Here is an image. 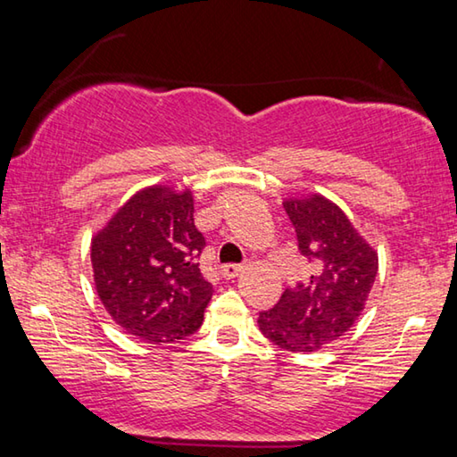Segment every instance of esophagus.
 <instances>
[{
  "instance_id": "1",
  "label": "esophagus",
  "mask_w": 457,
  "mask_h": 457,
  "mask_svg": "<svg viewBox=\"0 0 457 457\" xmlns=\"http://www.w3.org/2000/svg\"><path fill=\"white\" fill-rule=\"evenodd\" d=\"M242 272H244V266H237V264L221 266V276L226 278V280H231V278H237Z\"/></svg>"
}]
</instances>
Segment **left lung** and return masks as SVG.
Returning a JSON list of instances; mask_svg holds the SVG:
<instances>
[{
  "instance_id": "1",
  "label": "left lung",
  "mask_w": 457,
  "mask_h": 457,
  "mask_svg": "<svg viewBox=\"0 0 457 457\" xmlns=\"http://www.w3.org/2000/svg\"><path fill=\"white\" fill-rule=\"evenodd\" d=\"M282 205L300 253L311 262V276L286 288L272 311L260 312L258 327L280 349L314 353L349 332L365 311L378 256L346 213L320 193L286 197Z\"/></svg>"
}]
</instances>
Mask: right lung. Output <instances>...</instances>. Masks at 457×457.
<instances>
[{
    "label": "right lung",
    "mask_w": 457,
    "mask_h": 457,
    "mask_svg": "<svg viewBox=\"0 0 457 457\" xmlns=\"http://www.w3.org/2000/svg\"><path fill=\"white\" fill-rule=\"evenodd\" d=\"M204 245L191 189L151 185L137 191L92 236L100 303L127 335L149 345L193 335L213 294L197 264Z\"/></svg>",
    "instance_id": "1"
}]
</instances>
